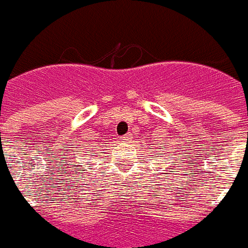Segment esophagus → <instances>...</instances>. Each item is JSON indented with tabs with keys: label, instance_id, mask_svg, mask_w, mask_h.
Wrapping results in <instances>:
<instances>
[{
	"label": "esophagus",
	"instance_id": "esophagus-1",
	"mask_svg": "<svg viewBox=\"0 0 248 248\" xmlns=\"http://www.w3.org/2000/svg\"><path fill=\"white\" fill-rule=\"evenodd\" d=\"M129 139H131V135L128 133V135H124V136H121V140H124V141H129Z\"/></svg>",
	"mask_w": 248,
	"mask_h": 248
}]
</instances>
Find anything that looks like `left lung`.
Segmentation results:
<instances>
[{
    "instance_id": "1",
    "label": "left lung",
    "mask_w": 248,
    "mask_h": 248,
    "mask_svg": "<svg viewBox=\"0 0 248 248\" xmlns=\"http://www.w3.org/2000/svg\"><path fill=\"white\" fill-rule=\"evenodd\" d=\"M168 170H170V171H171V168H170V167H168Z\"/></svg>"
}]
</instances>
